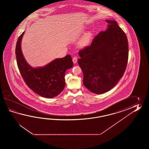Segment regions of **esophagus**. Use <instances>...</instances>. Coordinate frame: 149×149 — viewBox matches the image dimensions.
Instances as JSON below:
<instances>
[{"mask_svg": "<svg viewBox=\"0 0 149 149\" xmlns=\"http://www.w3.org/2000/svg\"><path fill=\"white\" fill-rule=\"evenodd\" d=\"M77 60H78V58H77V57H73V58H72V61H73V63H74V64L77 63Z\"/></svg>", "mask_w": 149, "mask_h": 149, "instance_id": "esophagus-1", "label": "esophagus"}]
</instances>
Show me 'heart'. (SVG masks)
I'll use <instances>...</instances> for the list:
<instances>
[{"label":"heart","mask_w":149,"mask_h":149,"mask_svg":"<svg viewBox=\"0 0 149 149\" xmlns=\"http://www.w3.org/2000/svg\"><path fill=\"white\" fill-rule=\"evenodd\" d=\"M92 38V33L88 32L86 33L85 35L80 39L79 41V45L81 47H84L88 45L91 39Z\"/></svg>","instance_id":"heart-1"}]
</instances>
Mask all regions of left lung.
Here are the masks:
<instances>
[{"mask_svg":"<svg viewBox=\"0 0 149 149\" xmlns=\"http://www.w3.org/2000/svg\"><path fill=\"white\" fill-rule=\"evenodd\" d=\"M106 22L107 30L95 36L90 46L79 51L78 60L84 85L96 94L108 92L117 85L124 75L128 58L125 33L116 21Z\"/></svg>","mask_w":149,"mask_h":149,"instance_id":"left-lung-1","label":"left lung"}]
</instances>
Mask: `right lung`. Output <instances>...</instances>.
<instances>
[{
  "instance_id": "right-lung-1",
  "label": "right lung",
  "mask_w": 149,
  "mask_h": 149,
  "mask_svg": "<svg viewBox=\"0 0 149 149\" xmlns=\"http://www.w3.org/2000/svg\"><path fill=\"white\" fill-rule=\"evenodd\" d=\"M24 32L19 36L15 48L17 64L25 84L38 95L46 98H53L63 90L65 73L73 67L70 55L56 58L44 67L33 68L25 60L21 49V41Z\"/></svg>"
}]
</instances>
